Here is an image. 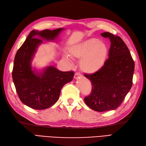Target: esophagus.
<instances>
[{"label": "esophagus", "instance_id": "obj_1", "mask_svg": "<svg viewBox=\"0 0 146 146\" xmlns=\"http://www.w3.org/2000/svg\"><path fill=\"white\" fill-rule=\"evenodd\" d=\"M82 77V75L79 73V72H76L75 74V75H74V78H75L76 79H79L80 77Z\"/></svg>", "mask_w": 146, "mask_h": 146}]
</instances>
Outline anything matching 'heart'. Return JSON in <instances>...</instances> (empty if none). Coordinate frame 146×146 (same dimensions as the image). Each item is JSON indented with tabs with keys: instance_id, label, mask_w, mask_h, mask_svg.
Here are the masks:
<instances>
[{
	"instance_id": "obj_1",
	"label": "heart",
	"mask_w": 146,
	"mask_h": 146,
	"mask_svg": "<svg viewBox=\"0 0 146 146\" xmlns=\"http://www.w3.org/2000/svg\"><path fill=\"white\" fill-rule=\"evenodd\" d=\"M69 52L72 58L80 59V67L84 72L93 74L104 66L108 49L105 42L97 38H91L72 46ZM64 58L71 62L69 56H65Z\"/></svg>"
}]
</instances>
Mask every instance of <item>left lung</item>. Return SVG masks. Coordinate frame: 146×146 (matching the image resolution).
Listing matches in <instances>:
<instances>
[{
  "label": "left lung",
  "instance_id": "obj_1",
  "mask_svg": "<svg viewBox=\"0 0 146 146\" xmlns=\"http://www.w3.org/2000/svg\"><path fill=\"white\" fill-rule=\"evenodd\" d=\"M101 35L111 42L109 58L97 72L84 74L92 82V92L84 101L98 112L119 107L132 87L134 70V62L122 39L109 32Z\"/></svg>",
  "mask_w": 146,
  "mask_h": 146
}]
</instances>
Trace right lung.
Returning <instances> with one entry per match:
<instances>
[{"mask_svg": "<svg viewBox=\"0 0 146 146\" xmlns=\"http://www.w3.org/2000/svg\"><path fill=\"white\" fill-rule=\"evenodd\" d=\"M64 29L32 30L16 53L13 81L20 100L30 108L44 110L51 107L58 100L62 87L73 79V71L62 72L49 66L38 72L31 67L35 53L43 42L42 39L54 41Z\"/></svg>", "mask_w": 146, "mask_h": 146, "instance_id": "add662e5", "label": "right lung"}]
</instances>
